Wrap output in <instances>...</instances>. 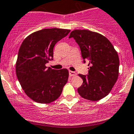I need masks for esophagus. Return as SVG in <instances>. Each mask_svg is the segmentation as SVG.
Here are the masks:
<instances>
[{
  "label": "esophagus",
  "mask_w": 134,
  "mask_h": 134,
  "mask_svg": "<svg viewBox=\"0 0 134 134\" xmlns=\"http://www.w3.org/2000/svg\"><path fill=\"white\" fill-rule=\"evenodd\" d=\"M69 76H74L76 75V73L75 72H73V71H69Z\"/></svg>",
  "instance_id": "34e87169"
}]
</instances>
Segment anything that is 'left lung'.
Returning <instances> with one entry per match:
<instances>
[{
  "label": "left lung",
  "mask_w": 134,
  "mask_h": 134,
  "mask_svg": "<svg viewBox=\"0 0 134 134\" xmlns=\"http://www.w3.org/2000/svg\"><path fill=\"white\" fill-rule=\"evenodd\" d=\"M73 38L80 46L83 62H88V74H79L83 83L78 88L82 98L98 101L109 94L119 76V60L111 42L101 34L83 29L74 30Z\"/></svg>",
  "instance_id": "obj_1"
}]
</instances>
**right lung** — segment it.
Returning <instances> with one entry per match:
<instances>
[{
	"mask_svg": "<svg viewBox=\"0 0 134 134\" xmlns=\"http://www.w3.org/2000/svg\"><path fill=\"white\" fill-rule=\"evenodd\" d=\"M69 29H43L27 36L21 44L16 63V74L29 98L40 103L55 101L69 78L66 69L55 70L46 64L53 58V48L67 36Z\"/></svg>",
	"mask_w": 134,
	"mask_h": 134,
	"instance_id": "right-lung-1",
	"label": "right lung"
}]
</instances>
